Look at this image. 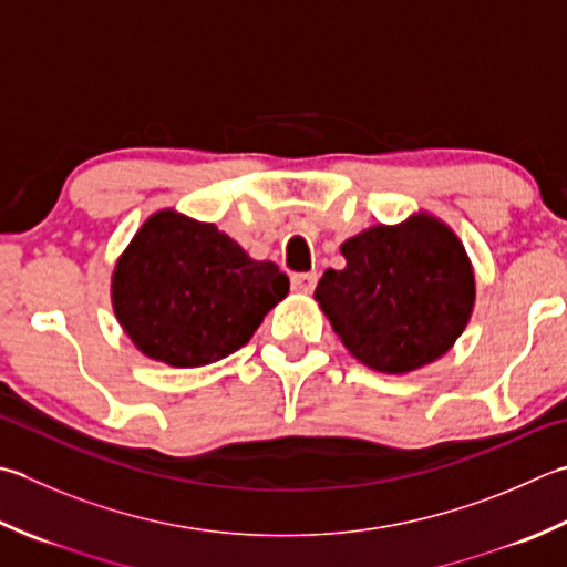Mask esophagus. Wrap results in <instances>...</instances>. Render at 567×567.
Instances as JSON below:
<instances>
[{
    "mask_svg": "<svg viewBox=\"0 0 567 567\" xmlns=\"http://www.w3.org/2000/svg\"><path fill=\"white\" fill-rule=\"evenodd\" d=\"M317 287V272H295L292 290L295 292H312Z\"/></svg>",
    "mask_w": 567,
    "mask_h": 567,
    "instance_id": "34e87169",
    "label": "esophagus"
}]
</instances>
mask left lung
Listing matches in <instances>:
<instances>
[{
  "label": "left lung",
  "mask_w": 567,
  "mask_h": 567,
  "mask_svg": "<svg viewBox=\"0 0 567 567\" xmlns=\"http://www.w3.org/2000/svg\"><path fill=\"white\" fill-rule=\"evenodd\" d=\"M343 270L315 290L353 357L383 373L440 359L467 327L474 275L462 243L427 216L375 226L341 246Z\"/></svg>",
  "instance_id": "left-lung-1"
}]
</instances>
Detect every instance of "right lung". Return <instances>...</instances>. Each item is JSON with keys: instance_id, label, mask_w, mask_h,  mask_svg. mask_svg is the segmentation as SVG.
<instances>
[{"instance_id": "obj_1", "label": "right lung", "mask_w": 567, "mask_h": 567, "mask_svg": "<svg viewBox=\"0 0 567 567\" xmlns=\"http://www.w3.org/2000/svg\"><path fill=\"white\" fill-rule=\"evenodd\" d=\"M290 292L275 262L248 258L210 224L162 210L140 228L113 275L120 324L154 361L194 369L246 347Z\"/></svg>"}]
</instances>
